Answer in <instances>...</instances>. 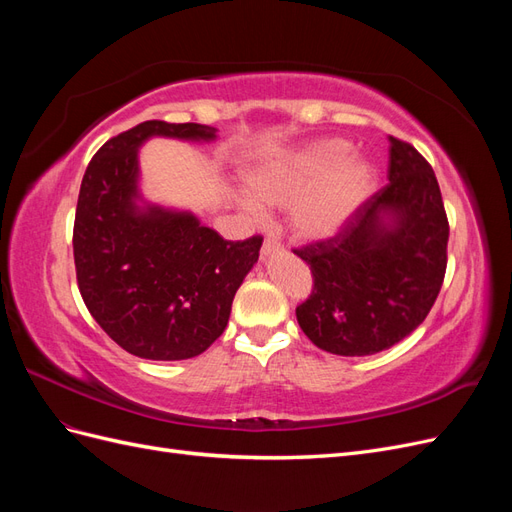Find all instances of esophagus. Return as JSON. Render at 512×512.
Segmentation results:
<instances>
[{"instance_id":"34e87169","label":"esophagus","mask_w":512,"mask_h":512,"mask_svg":"<svg viewBox=\"0 0 512 512\" xmlns=\"http://www.w3.org/2000/svg\"><path fill=\"white\" fill-rule=\"evenodd\" d=\"M282 250V245L277 243V239H273L271 235L262 241V247H260V254L262 256H269V254H275V252H280Z\"/></svg>"}]
</instances>
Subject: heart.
I'll return each instance as SVG.
<instances>
[{
    "label": "heart",
    "mask_w": 512,
    "mask_h": 512,
    "mask_svg": "<svg viewBox=\"0 0 512 512\" xmlns=\"http://www.w3.org/2000/svg\"><path fill=\"white\" fill-rule=\"evenodd\" d=\"M350 143L331 138L309 145L288 158L267 162L247 175L243 198L247 211L260 205H290L288 222L305 241L333 237L374 188V166L350 158Z\"/></svg>",
    "instance_id": "heart-1"
}]
</instances>
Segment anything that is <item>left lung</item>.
<instances>
[{
  "instance_id": "1",
  "label": "left lung",
  "mask_w": 512,
  "mask_h": 512,
  "mask_svg": "<svg viewBox=\"0 0 512 512\" xmlns=\"http://www.w3.org/2000/svg\"><path fill=\"white\" fill-rule=\"evenodd\" d=\"M448 220L429 162L391 136L389 183L356 209L337 235L301 256L314 277L297 320L331 354L367 356L421 324L446 273Z\"/></svg>"
}]
</instances>
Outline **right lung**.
Instances as JSON below:
<instances>
[{"label":"right lung","instance_id":"add662e5","mask_svg":"<svg viewBox=\"0 0 512 512\" xmlns=\"http://www.w3.org/2000/svg\"><path fill=\"white\" fill-rule=\"evenodd\" d=\"M151 136L213 141L215 128L153 119L98 149L76 203V282L89 314L123 350L183 361L224 333L262 237L226 241L188 211L138 205V147Z\"/></svg>","mask_w":512,"mask_h":512}]
</instances>
